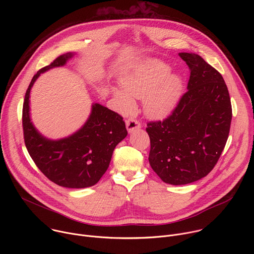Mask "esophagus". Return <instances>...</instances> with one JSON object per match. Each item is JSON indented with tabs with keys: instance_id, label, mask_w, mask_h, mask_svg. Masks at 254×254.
Returning <instances> with one entry per match:
<instances>
[{
	"instance_id": "obj_1",
	"label": "esophagus",
	"mask_w": 254,
	"mask_h": 254,
	"mask_svg": "<svg viewBox=\"0 0 254 254\" xmlns=\"http://www.w3.org/2000/svg\"><path fill=\"white\" fill-rule=\"evenodd\" d=\"M126 127H127V129L128 132H132L133 130L135 129H138L141 127V125L138 121L136 120H132V119H129L126 122Z\"/></svg>"
}]
</instances>
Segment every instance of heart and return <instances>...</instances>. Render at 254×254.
Here are the masks:
<instances>
[{
  "label": "heart",
  "instance_id": "1",
  "mask_svg": "<svg viewBox=\"0 0 254 254\" xmlns=\"http://www.w3.org/2000/svg\"><path fill=\"white\" fill-rule=\"evenodd\" d=\"M171 67L159 60L144 62L121 77L123 87L113 88L121 111L128 114L134 110L135 98H143V108L152 118L168 116L183 93V79L179 74H169Z\"/></svg>",
  "mask_w": 254,
  "mask_h": 254
}]
</instances>
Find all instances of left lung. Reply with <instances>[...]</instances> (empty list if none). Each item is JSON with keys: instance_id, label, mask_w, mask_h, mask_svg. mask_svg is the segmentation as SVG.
Returning a JSON list of instances; mask_svg holds the SVG:
<instances>
[{"instance_id": "left-lung-1", "label": "left lung", "mask_w": 254, "mask_h": 254, "mask_svg": "<svg viewBox=\"0 0 254 254\" xmlns=\"http://www.w3.org/2000/svg\"><path fill=\"white\" fill-rule=\"evenodd\" d=\"M190 68L188 91L164 122L149 123V162L167 184L185 185L207 176L225 147L232 119L222 75L195 53H179Z\"/></svg>"}]
</instances>
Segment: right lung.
Listing matches in <instances>:
<instances>
[{
  "label": "right lung",
  "mask_w": 254,
  "mask_h": 254,
  "mask_svg": "<svg viewBox=\"0 0 254 254\" xmlns=\"http://www.w3.org/2000/svg\"><path fill=\"white\" fill-rule=\"evenodd\" d=\"M75 55L71 52L60 55L33 76L23 104V130L28 153L38 169L61 187L81 189L98 182L110 166L115 148L127 131L123 118L99 103H92L85 124L66 137L51 139L35 127L29 99L35 81L49 69L64 66Z\"/></svg>",
  "instance_id": "1"
}]
</instances>
